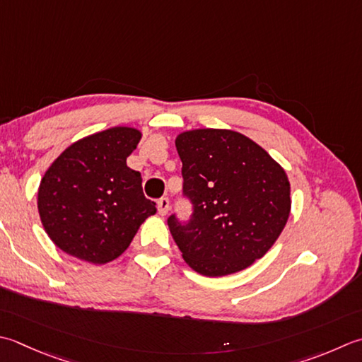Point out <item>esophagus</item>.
I'll return each instance as SVG.
<instances>
[{
  "mask_svg": "<svg viewBox=\"0 0 362 362\" xmlns=\"http://www.w3.org/2000/svg\"><path fill=\"white\" fill-rule=\"evenodd\" d=\"M157 207H158V214L161 216H165L169 211V199H168V197H161V199L158 201Z\"/></svg>",
  "mask_w": 362,
  "mask_h": 362,
  "instance_id": "34e87169",
  "label": "esophagus"
}]
</instances>
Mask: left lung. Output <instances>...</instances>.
Instances as JSON below:
<instances>
[{
    "label": "left lung",
    "instance_id": "obj_1",
    "mask_svg": "<svg viewBox=\"0 0 362 362\" xmlns=\"http://www.w3.org/2000/svg\"><path fill=\"white\" fill-rule=\"evenodd\" d=\"M175 147L193 215L187 223L171 215L168 226L187 264L218 278L264 257L286 228L292 207L284 168L233 130L183 132Z\"/></svg>",
    "mask_w": 362,
    "mask_h": 362
}]
</instances>
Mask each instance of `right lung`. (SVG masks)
Masks as SVG:
<instances>
[{
	"mask_svg": "<svg viewBox=\"0 0 362 362\" xmlns=\"http://www.w3.org/2000/svg\"><path fill=\"white\" fill-rule=\"evenodd\" d=\"M143 134L111 127L78 139L47 169L37 191L42 226L69 256L94 265L117 259L139 226L157 214L127 157Z\"/></svg>",
	"mask_w": 362,
	"mask_h": 362,
	"instance_id": "1",
	"label": "right lung"
}]
</instances>
